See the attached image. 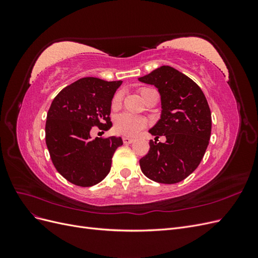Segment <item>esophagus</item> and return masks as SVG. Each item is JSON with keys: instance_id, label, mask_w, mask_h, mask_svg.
I'll return each instance as SVG.
<instances>
[{"instance_id": "1", "label": "esophagus", "mask_w": 258, "mask_h": 258, "mask_svg": "<svg viewBox=\"0 0 258 258\" xmlns=\"http://www.w3.org/2000/svg\"><path fill=\"white\" fill-rule=\"evenodd\" d=\"M122 141H123L124 144H131V143H134V142L136 141V139H134V138H128V137H123V138H122Z\"/></svg>"}]
</instances>
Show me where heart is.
<instances>
[{
    "label": "heart",
    "mask_w": 258,
    "mask_h": 258,
    "mask_svg": "<svg viewBox=\"0 0 258 258\" xmlns=\"http://www.w3.org/2000/svg\"><path fill=\"white\" fill-rule=\"evenodd\" d=\"M146 88L141 89L140 91V95H142L143 92H145ZM121 100H122V96L121 93L118 92L116 93L113 98L112 101V107L113 108H118L121 104ZM147 126V121L146 119L142 118V117L139 116H135L131 115L128 113H122L120 115H118L115 118V122H114V129L118 135L124 136V137H134L136 136L140 130L144 129Z\"/></svg>",
    "instance_id": "obj_1"
}]
</instances>
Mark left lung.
I'll use <instances>...</instances> for the list:
<instances>
[{"label":"left lung","mask_w":258,"mask_h":258,"mask_svg":"<svg viewBox=\"0 0 258 258\" xmlns=\"http://www.w3.org/2000/svg\"><path fill=\"white\" fill-rule=\"evenodd\" d=\"M154 85L160 93L161 115L148 130L165 144L150 141V151L140 159L145 176L162 184H175L199 166L209 145L212 128L211 111L199 86L188 76L169 66H162L139 79Z\"/></svg>","instance_id":"left-lung-1"}]
</instances>
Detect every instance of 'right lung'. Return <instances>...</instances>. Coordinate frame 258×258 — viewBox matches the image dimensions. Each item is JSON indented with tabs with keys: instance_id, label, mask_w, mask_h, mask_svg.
<instances>
[{
	"instance_id": "add662e5",
	"label": "right lung",
	"mask_w": 258,
	"mask_h": 258,
	"mask_svg": "<svg viewBox=\"0 0 258 258\" xmlns=\"http://www.w3.org/2000/svg\"><path fill=\"white\" fill-rule=\"evenodd\" d=\"M121 83L84 77L62 89L51 102L45 126L46 145L54 168L72 184L89 187L110 172L112 157L122 140H92L90 130L112 127V99Z\"/></svg>"
}]
</instances>
